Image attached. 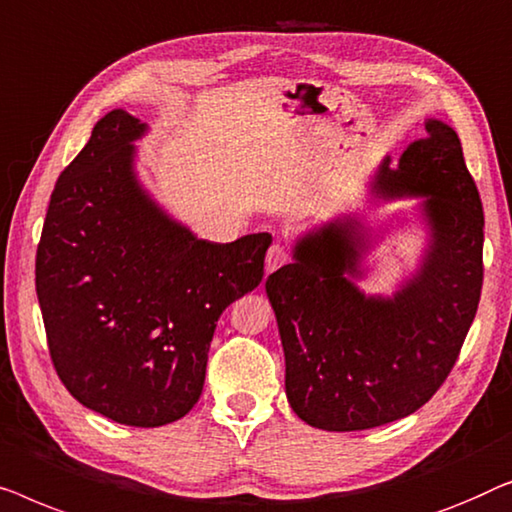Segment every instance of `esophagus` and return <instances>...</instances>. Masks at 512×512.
Returning <instances> with one entry per match:
<instances>
[{"mask_svg": "<svg viewBox=\"0 0 512 512\" xmlns=\"http://www.w3.org/2000/svg\"><path fill=\"white\" fill-rule=\"evenodd\" d=\"M287 262H290V250L283 243H273L269 253H266V273H273Z\"/></svg>", "mask_w": 512, "mask_h": 512, "instance_id": "obj_1", "label": "esophagus"}]
</instances>
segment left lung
I'll return each instance as SVG.
<instances>
[{"mask_svg":"<svg viewBox=\"0 0 512 512\" xmlns=\"http://www.w3.org/2000/svg\"><path fill=\"white\" fill-rule=\"evenodd\" d=\"M376 190L424 199L431 246L417 276L392 299L366 297V248L355 220L329 222L294 248V262L266 278L285 350V392L294 413L325 431H359L422 408L450 376L478 311L482 229L478 187L462 143L441 120L383 162Z\"/></svg>","mask_w":512,"mask_h":512,"instance_id":"left-lung-1","label":"left lung"}]
</instances>
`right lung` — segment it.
<instances>
[{
    "instance_id": "add662e5",
    "label": "right lung",
    "mask_w": 512,
    "mask_h": 512,
    "mask_svg": "<svg viewBox=\"0 0 512 512\" xmlns=\"http://www.w3.org/2000/svg\"><path fill=\"white\" fill-rule=\"evenodd\" d=\"M146 125L115 109L57 178L37 248V297L57 376L129 427L181 420L204 390L222 311L264 276L269 234L208 243L134 176Z\"/></svg>"
}]
</instances>
